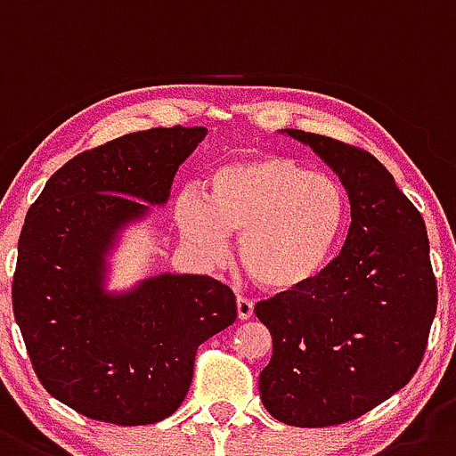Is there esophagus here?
Listing matches in <instances>:
<instances>
[{
	"instance_id": "1",
	"label": "esophagus",
	"mask_w": 456,
	"mask_h": 456,
	"mask_svg": "<svg viewBox=\"0 0 456 456\" xmlns=\"http://www.w3.org/2000/svg\"><path fill=\"white\" fill-rule=\"evenodd\" d=\"M236 311H238V320H249L254 315V302L249 297H243V295H238Z\"/></svg>"
}]
</instances>
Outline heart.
<instances>
[{
  "instance_id": "1",
  "label": "heart",
  "mask_w": 456,
  "mask_h": 456,
  "mask_svg": "<svg viewBox=\"0 0 456 456\" xmlns=\"http://www.w3.org/2000/svg\"><path fill=\"white\" fill-rule=\"evenodd\" d=\"M350 220L346 188L286 154H252L211 170L204 202L179 204L177 223L191 243L223 254L240 236V261L258 286L297 293L334 264Z\"/></svg>"
}]
</instances>
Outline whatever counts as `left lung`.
<instances>
[{
	"label": "left lung",
	"mask_w": 456,
	"mask_h": 456,
	"mask_svg": "<svg viewBox=\"0 0 456 456\" xmlns=\"http://www.w3.org/2000/svg\"><path fill=\"white\" fill-rule=\"evenodd\" d=\"M281 134L309 145L338 175L352 223L314 286L254 306L273 336L258 391L277 420L330 428L407 387L436 315V277L420 211L372 154L299 129Z\"/></svg>",
	"instance_id": "left-lung-1"
}]
</instances>
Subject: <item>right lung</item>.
<instances>
[{"mask_svg": "<svg viewBox=\"0 0 456 456\" xmlns=\"http://www.w3.org/2000/svg\"><path fill=\"white\" fill-rule=\"evenodd\" d=\"M204 126L147 129L56 170L18 243L13 314L49 395L93 420L151 425L179 409L204 340L236 320L232 289L207 274L106 290L122 229L170 198Z\"/></svg>", "mask_w": 456, "mask_h": 456, "instance_id": "add662e5", "label": "right lung"}]
</instances>
